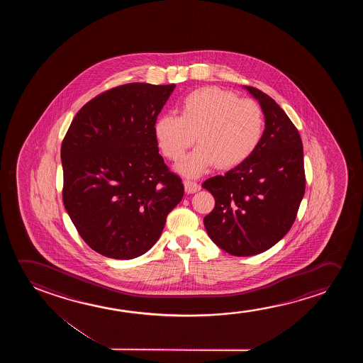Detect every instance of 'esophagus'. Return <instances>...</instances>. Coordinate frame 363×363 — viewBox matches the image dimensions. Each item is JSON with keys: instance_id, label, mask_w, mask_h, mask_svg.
<instances>
[{"instance_id": "obj_1", "label": "esophagus", "mask_w": 363, "mask_h": 363, "mask_svg": "<svg viewBox=\"0 0 363 363\" xmlns=\"http://www.w3.org/2000/svg\"><path fill=\"white\" fill-rule=\"evenodd\" d=\"M184 191L187 192V194H196L197 191L201 189L199 184H196L194 181H189V179H186L184 182Z\"/></svg>"}]
</instances>
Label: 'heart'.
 <instances>
[{"label": "heart", "instance_id": "heart-1", "mask_svg": "<svg viewBox=\"0 0 363 363\" xmlns=\"http://www.w3.org/2000/svg\"><path fill=\"white\" fill-rule=\"evenodd\" d=\"M179 116L156 119L154 136L166 159L179 161L196 141L199 144L177 166L179 174L199 177L216 164L237 167L252 156L264 133L263 110L252 99L218 86H203L184 96Z\"/></svg>", "mask_w": 363, "mask_h": 363}]
</instances>
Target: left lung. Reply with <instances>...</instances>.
<instances>
[{
  "mask_svg": "<svg viewBox=\"0 0 363 363\" xmlns=\"http://www.w3.org/2000/svg\"><path fill=\"white\" fill-rule=\"evenodd\" d=\"M265 118L252 156L224 176L204 181L216 206L203 219L209 238L235 257L263 253L288 233L305 194L301 138L275 100L243 85Z\"/></svg>",
  "mask_w": 363,
  "mask_h": 363,
  "instance_id": "left-lung-1",
  "label": "left lung"
}]
</instances>
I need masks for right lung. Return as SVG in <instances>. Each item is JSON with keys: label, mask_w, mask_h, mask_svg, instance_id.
Masks as SVG:
<instances>
[{"label": "right lung", "mask_w": 363, "mask_h": 363, "mask_svg": "<svg viewBox=\"0 0 363 363\" xmlns=\"http://www.w3.org/2000/svg\"><path fill=\"white\" fill-rule=\"evenodd\" d=\"M174 84L130 83L90 100L62 143L63 202L96 253L134 259L162 233L184 197L154 136V124Z\"/></svg>", "instance_id": "add662e5"}]
</instances>
